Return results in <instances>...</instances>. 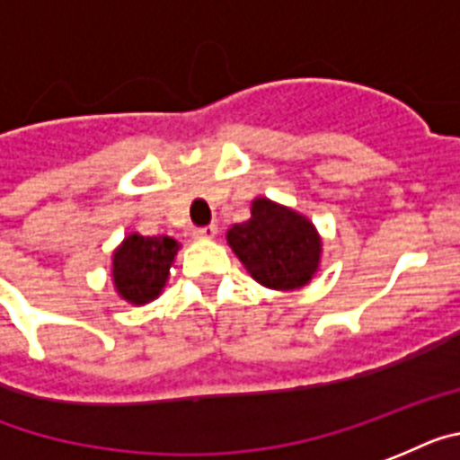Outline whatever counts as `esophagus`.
Returning <instances> with one entry per match:
<instances>
[{
	"mask_svg": "<svg viewBox=\"0 0 460 460\" xmlns=\"http://www.w3.org/2000/svg\"><path fill=\"white\" fill-rule=\"evenodd\" d=\"M194 234L199 238H215V236H217V226H215V224H208V226H199Z\"/></svg>",
	"mask_w": 460,
	"mask_h": 460,
	"instance_id": "esophagus-1",
	"label": "esophagus"
}]
</instances>
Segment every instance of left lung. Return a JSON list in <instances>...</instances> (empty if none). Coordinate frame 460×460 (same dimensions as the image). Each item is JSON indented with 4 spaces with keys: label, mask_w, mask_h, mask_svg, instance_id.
<instances>
[{
    "label": "left lung",
    "mask_w": 460,
    "mask_h": 460,
    "mask_svg": "<svg viewBox=\"0 0 460 460\" xmlns=\"http://www.w3.org/2000/svg\"><path fill=\"white\" fill-rule=\"evenodd\" d=\"M231 250L257 283L271 289H295L311 280L320 261V238L306 217L257 199L252 217L226 234Z\"/></svg>",
    "instance_id": "1"
}]
</instances>
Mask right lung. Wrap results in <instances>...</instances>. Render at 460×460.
<instances>
[{
	"label": "right lung",
	"mask_w": 460,
	"mask_h": 460,
	"mask_svg": "<svg viewBox=\"0 0 460 460\" xmlns=\"http://www.w3.org/2000/svg\"><path fill=\"white\" fill-rule=\"evenodd\" d=\"M177 243L171 236L133 234L114 252V283L119 295L133 304L156 299L168 280V269L175 260Z\"/></svg>",
	"instance_id": "obj_1"
}]
</instances>
